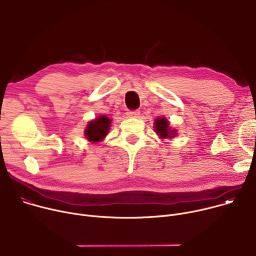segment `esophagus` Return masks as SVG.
Instances as JSON below:
<instances>
[{"mask_svg":"<svg viewBox=\"0 0 256 256\" xmlns=\"http://www.w3.org/2000/svg\"><path fill=\"white\" fill-rule=\"evenodd\" d=\"M128 118H138L140 115V111L138 110H130L126 112Z\"/></svg>","mask_w":256,"mask_h":256,"instance_id":"34e87169","label":"esophagus"}]
</instances>
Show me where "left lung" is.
Instances as JSON below:
<instances>
[{"mask_svg": "<svg viewBox=\"0 0 256 256\" xmlns=\"http://www.w3.org/2000/svg\"><path fill=\"white\" fill-rule=\"evenodd\" d=\"M155 132L160 138H172L176 134V130L170 128V122L164 118H158L155 120Z\"/></svg>", "mask_w": 256, "mask_h": 256, "instance_id": "1", "label": "left lung"}]
</instances>
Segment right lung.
I'll return each mask as SVG.
<instances>
[{"label": "right lung", "mask_w": 256, "mask_h": 256, "mask_svg": "<svg viewBox=\"0 0 256 256\" xmlns=\"http://www.w3.org/2000/svg\"><path fill=\"white\" fill-rule=\"evenodd\" d=\"M110 120L107 116H99L95 120L90 122L86 128V136L90 142H100L105 138L109 130Z\"/></svg>", "instance_id": "obj_1"}]
</instances>
